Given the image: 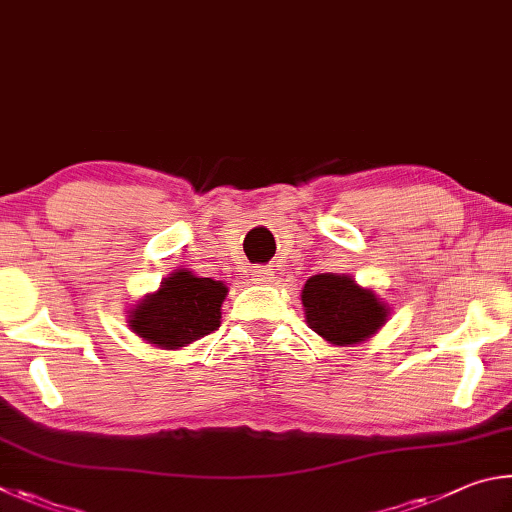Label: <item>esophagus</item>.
Returning a JSON list of instances; mask_svg holds the SVG:
<instances>
[{"mask_svg": "<svg viewBox=\"0 0 512 512\" xmlns=\"http://www.w3.org/2000/svg\"><path fill=\"white\" fill-rule=\"evenodd\" d=\"M251 281L258 283V285L272 283L274 281V272L270 270V267H254V270H251Z\"/></svg>", "mask_w": 512, "mask_h": 512, "instance_id": "obj_1", "label": "esophagus"}]
</instances>
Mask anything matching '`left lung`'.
I'll use <instances>...</instances> for the list:
<instances>
[{
  "instance_id": "8db88e82",
  "label": "left lung",
  "mask_w": 512,
  "mask_h": 512,
  "mask_svg": "<svg viewBox=\"0 0 512 512\" xmlns=\"http://www.w3.org/2000/svg\"><path fill=\"white\" fill-rule=\"evenodd\" d=\"M308 328L330 346H355L371 339L391 317L389 303L348 274H315L301 290Z\"/></svg>"
}]
</instances>
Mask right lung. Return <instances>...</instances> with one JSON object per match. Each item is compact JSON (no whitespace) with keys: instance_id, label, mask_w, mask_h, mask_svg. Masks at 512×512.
I'll return each mask as SVG.
<instances>
[{"instance_id":"1","label":"right lung","mask_w":512,"mask_h":512,"mask_svg":"<svg viewBox=\"0 0 512 512\" xmlns=\"http://www.w3.org/2000/svg\"><path fill=\"white\" fill-rule=\"evenodd\" d=\"M227 292L222 281L175 270L155 292L128 310L125 324L146 344L161 351H179L220 326Z\"/></svg>"}]
</instances>
